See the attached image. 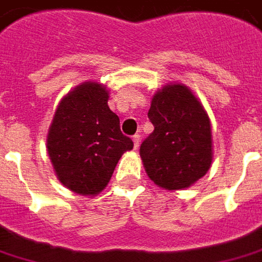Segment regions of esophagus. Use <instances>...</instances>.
<instances>
[{
	"instance_id": "obj_1",
	"label": "esophagus",
	"mask_w": 262,
	"mask_h": 262,
	"mask_svg": "<svg viewBox=\"0 0 262 262\" xmlns=\"http://www.w3.org/2000/svg\"><path fill=\"white\" fill-rule=\"evenodd\" d=\"M139 143H140V136L139 135H135V136H133V145H135V149L139 146Z\"/></svg>"
}]
</instances>
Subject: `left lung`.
Masks as SVG:
<instances>
[{
    "label": "left lung",
    "mask_w": 262,
    "mask_h": 262,
    "mask_svg": "<svg viewBox=\"0 0 262 262\" xmlns=\"http://www.w3.org/2000/svg\"><path fill=\"white\" fill-rule=\"evenodd\" d=\"M148 117L154 132L140 145L148 177L165 190H183L212 165L210 120L197 97L183 84H169L154 95Z\"/></svg>",
    "instance_id": "obj_1"
}]
</instances>
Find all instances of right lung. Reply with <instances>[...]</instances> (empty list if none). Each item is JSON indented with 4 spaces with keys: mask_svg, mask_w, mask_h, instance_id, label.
Returning <instances> with one entry per match:
<instances>
[{
    "mask_svg": "<svg viewBox=\"0 0 262 262\" xmlns=\"http://www.w3.org/2000/svg\"><path fill=\"white\" fill-rule=\"evenodd\" d=\"M107 101L105 86L88 81L65 95L53 116L48 154L58 180L74 193H100L123 154L133 148Z\"/></svg>",
    "mask_w": 262,
    "mask_h": 262,
    "instance_id": "obj_1",
    "label": "right lung"
}]
</instances>
